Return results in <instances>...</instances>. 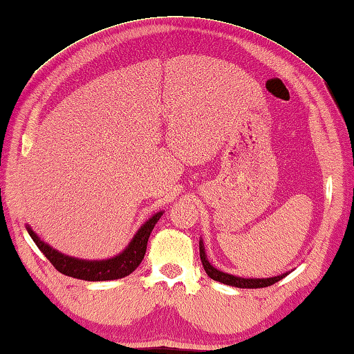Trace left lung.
Listing matches in <instances>:
<instances>
[{
    "label": "left lung",
    "mask_w": 354,
    "mask_h": 354,
    "mask_svg": "<svg viewBox=\"0 0 354 354\" xmlns=\"http://www.w3.org/2000/svg\"><path fill=\"white\" fill-rule=\"evenodd\" d=\"M199 257H201L204 271L210 279H214L215 281H220V283L236 286V288H266L277 283L279 280H281L288 275L286 272V274L277 275V277H269V279H243V277H236V275H232V274L218 271L216 268H214L209 263L207 255H205V250H204V244L201 240H199Z\"/></svg>",
    "instance_id": "8db88e82"
}]
</instances>
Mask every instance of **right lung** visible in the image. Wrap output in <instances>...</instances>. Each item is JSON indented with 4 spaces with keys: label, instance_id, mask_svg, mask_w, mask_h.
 <instances>
[{
    "label": "right lung",
    "instance_id": "1",
    "mask_svg": "<svg viewBox=\"0 0 354 354\" xmlns=\"http://www.w3.org/2000/svg\"><path fill=\"white\" fill-rule=\"evenodd\" d=\"M160 215H162V212H158L149 221H145L136 232V235L133 236L130 244L119 255L108 260H79L74 259V257H68L41 241L40 236L29 226H26V229H28L30 239L34 240L37 248L53 263V266L57 271L68 275V277L80 280L104 281L127 277V275H130L140 265V261H142L145 255L147 243H149L151 230L159 221Z\"/></svg>",
    "mask_w": 354,
    "mask_h": 354
}]
</instances>
